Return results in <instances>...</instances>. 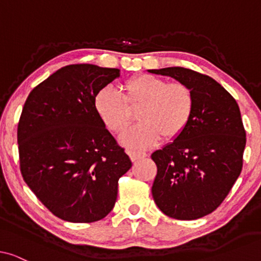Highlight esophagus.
Listing matches in <instances>:
<instances>
[{
    "mask_svg": "<svg viewBox=\"0 0 261 261\" xmlns=\"http://www.w3.org/2000/svg\"><path fill=\"white\" fill-rule=\"evenodd\" d=\"M128 154H129L132 162H137V160H140V159H144L147 156L146 153H142V152H135V151H128Z\"/></svg>",
    "mask_w": 261,
    "mask_h": 261,
    "instance_id": "esophagus-1",
    "label": "esophagus"
}]
</instances>
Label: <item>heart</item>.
<instances>
[{
  "instance_id": "heart-1",
  "label": "heart",
  "mask_w": 261,
  "mask_h": 261,
  "mask_svg": "<svg viewBox=\"0 0 261 261\" xmlns=\"http://www.w3.org/2000/svg\"><path fill=\"white\" fill-rule=\"evenodd\" d=\"M123 96L112 88H103L95 96V109L107 128L121 133L132 123L139 109L141 123L121 135L130 148H149L162 139L174 140L185 130L195 108L191 89L181 82H169L142 73L123 84Z\"/></svg>"
}]
</instances>
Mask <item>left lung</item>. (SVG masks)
I'll return each mask as SVG.
<instances>
[{
	"label": "left lung",
	"instance_id": "8db88e82",
	"mask_svg": "<svg viewBox=\"0 0 261 261\" xmlns=\"http://www.w3.org/2000/svg\"><path fill=\"white\" fill-rule=\"evenodd\" d=\"M149 72L187 84L195 97L188 127L152 153L156 165L152 195L165 215L196 220L213 213L242 170L246 132L233 96L212 77L185 67Z\"/></svg>",
	"mask_w": 261,
	"mask_h": 261
}]
</instances>
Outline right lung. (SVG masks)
Returning a JSON list of instances; mask_svg holds the SVG:
<instances>
[{
    "instance_id": "obj_1",
    "label": "right lung",
    "mask_w": 261,
    "mask_h": 261,
    "mask_svg": "<svg viewBox=\"0 0 261 261\" xmlns=\"http://www.w3.org/2000/svg\"><path fill=\"white\" fill-rule=\"evenodd\" d=\"M120 76L92 64L64 66L37 85L17 126L20 170L42 204L74 223L102 220L132 167L95 109V96Z\"/></svg>"
}]
</instances>
